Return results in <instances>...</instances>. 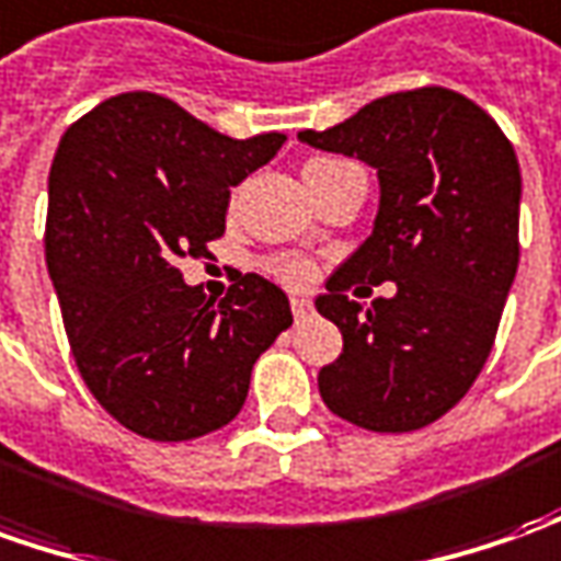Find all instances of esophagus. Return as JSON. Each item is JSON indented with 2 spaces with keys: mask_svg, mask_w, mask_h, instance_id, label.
<instances>
[{
  "mask_svg": "<svg viewBox=\"0 0 561 561\" xmlns=\"http://www.w3.org/2000/svg\"><path fill=\"white\" fill-rule=\"evenodd\" d=\"M291 312H295V319H307V316L312 312V304L307 300V297L295 295L291 297Z\"/></svg>",
  "mask_w": 561,
  "mask_h": 561,
  "instance_id": "1",
  "label": "esophagus"
}]
</instances>
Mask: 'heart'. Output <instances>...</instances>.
Instances as JSON below:
<instances>
[{
	"label": "heart",
	"mask_w": 561,
	"mask_h": 561,
	"mask_svg": "<svg viewBox=\"0 0 561 561\" xmlns=\"http://www.w3.org/2000/svg\"><path fill=\"white\" fill-rule=\"evenodd\" d=\"M334 159H312L307 162V169L310 165H331ZM273 273L279 276L282 282H288V285H304V282H310L312 270L307 261H300V257H279V261H273Z\"/></svg>",
	"instance_id": "heart-1"
}]
</instances>
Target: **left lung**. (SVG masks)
<instances>
[{"label": "left lung", "instance_id": "left-lung-1", "mask_svg": "<svg viewBox=\"0 0 561 561\" xmlns=\"http://www.w3.org/2000/svg\"><path fill=\"white\" fill-rule=\"evenodd\" d=\"M297 137L380 181L375 230L316 297L344 334L319 371L322 402L362 430H421L467 396L494 346L519 266L516 150L482 106L439 85ZM353 280H396L397 295L362 308L343 295Z\"/></svg>", "mask_w": 561, "mask_h": 561}]
</instances>
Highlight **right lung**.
Returning a JSON list of instances; mask_svg holds the SVG:
<instances>
[{
    "instance_id": "obj_1",
    "label": "right lung",
    "mask_w": 561,
    "mask_h": 561,
    "mask_svg": "<svg viewBox=\"0 0 561 561\" xmlns=\"http://www.w3.org/2000/svg\"><path fill=\"white\" fill-rule=\"evenodd\" d=\"M285 135L236 140L162 94L125 91L72 122L48 174L45 264L72 359L125 430L186 442L245 405L251 368L291 325L279 285L239 273L215 304L178 261L227 230L230 190Z\"/></svg>"
}]
</instances>
